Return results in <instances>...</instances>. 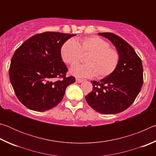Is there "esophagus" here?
I'll return each mask as SVG.
<instances>
[{"instance_id": "34e87169", "label": "esophagus", "mask_w": 156, "mask_h": 156, "mask_svg": "<svg viewBox=\"0 0 156 156\" xmlns=\"http://www.w3.org/2000/svg\"><path fill=\"white\" fill-rule=\"evenodd\" d=\"M76 81L77 82V83H82V82H83V80H82V79H80V78H76Z\"/></svg>"}]
</instances>
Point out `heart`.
Listing matches in <instances>:
<instances>
[{
  "mask_svg": "<svg viewBox=\"0 0 156 156\" xmlns=\"http://www.w3.org/2000/svg\"><path fill=\"white\" fill-rule=\"evenodd\" d=\"M82 54H87V63L76 65L70 69V73L78 78H91L96 76L103 78L114 72L119 63L120 54L110 47V44L98 36L82 38L79 43L73 38L66 41L60 49L63 61L73 65L82 58Z\"/></svg>",
  "mask_w": 156,
  "mask_h": 156,
  "instance_id": "obj_1",
  "label": "heart"
}]
</instances>
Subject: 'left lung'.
Wrapping results in <instances>:
<instances>
[{"mask_svg":"<svg viewBox=\"0 0 156 156\" xmlns=\"http://www.w3.org/2000/svg\"><path fill=\"white\" fill-rule=\"evenodd\" d=\"M114 44L120 54L117 67L99 82L91 81L93 90L85 96L88 105L102 114H115L133 104L143 84L142 60L130 44L115 34L99 33Z\"/></svg>","mask_w":156,"mask_h":156,"instance_id":"1","label":"left lung"}]
</instances>
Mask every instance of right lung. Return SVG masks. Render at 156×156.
Masks as SVG:
<instances>
[{"instance_id":"add662e5","label":"right lung","mask_w":156,"mask_h":156,"mask_svg":"<svg viewBox=\"0 0 156 156\" xmlns=\"http://www.w3.org/2000/svg\"><path fill=\"white\" fill-rule=\"evenodd\" d=\"M74 36L46 31L31 36L16 50L9 80L18 99L28 109L39 112L52 109L75 82V77L66 76L68 69L60 55L63 43Z\"/></svg>"}]
</instances>
